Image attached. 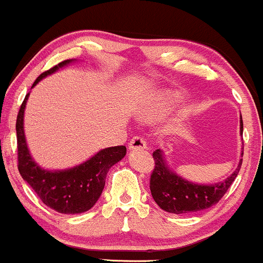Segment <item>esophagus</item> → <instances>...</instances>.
Returning a JSON list of instances; mask_svg holds the SVG:
<instances>
[{
    "instance_id": "34e87169",
    "label": "esophagus",
    "mask_w": 263,
    "mask_h": 263,
    "mask_svg": "<svg viewBox=\"0 0 263 263\" xmlns=\"http://www.w3.org/2000/svg\"><path fill=\"white\" fill-rule=\"evenodd\" d=\"M128 148L131 151L145 149V148H147V143H145V140H144L143 137H140V136H136V137H134L131 141H129Z\"/></svg>"
}]
</instances>
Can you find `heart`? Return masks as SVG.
<instances>
[{
  "label": "heart",
  "instance_id": "1",
  "mask_svg": "<svg viewBox=\"0 0 263 263\" xmlns=\"http://www.w3.org/2000/svg\"><path fill=\"white\" fill-rule=\"evenodd\" d=\"M174 99H175V93L173 91H163V93L156 94L153 101L144 109V115L153 116L162 112Z\"/></svg>",
  "mask_w": 263,
  "mask_h": 263
}]
</instances>
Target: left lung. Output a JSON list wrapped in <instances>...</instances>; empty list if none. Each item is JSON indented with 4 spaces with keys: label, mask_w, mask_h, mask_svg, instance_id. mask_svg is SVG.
<instances>
[{
    "label": "left lung",
    "mask_w": 263,
    "mask_h": 263,
    "mask_svg": "<svg viewBox=\"0 0 263 263\" xmlns=\"http://www.w3.org/2000/svg\"><path fill=\"white\" fill-rule=\"evenodd\" d=\"M240 134L242 135V118L240 116ZM241 159L238 167L234 170L226 180L213 185H201L187 181L166 165L163 151L156 149L153 152L154 169L151 175V194L157 204L169 213L185 214L191 212L207 210L219 202L226 195L228 189L232 186L240 172L242 164Z\"/></svg>",
    "instance_id": "1"
}]
</instances>
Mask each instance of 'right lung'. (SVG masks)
<instances>
[{"instance_id":"right-lung-1","label":"right lung","mask_w":263,"mask_h":263,"mask_svg":"<svg viewBox=\"0 0 263 263\" xmlns=\"http://www.w3.org/2000/svg\"><path fill=\"white\" fill-rule=\"evenodd\" d=\"M74 60H66L41 73L31 88L46 76L65 67ZM29 93L22 103L15 122L18 148V170L24 181L30 185L44 204L63 214H77L89 211L99 200L107 172L126 156L125 145L109 147L80 165L65 170H46L31 158L24 136V110Z\"/></svg>"}]
</instances>
